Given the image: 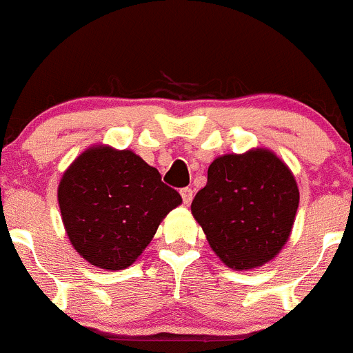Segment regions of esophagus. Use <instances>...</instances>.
I'll list each match as a JSON object with an SVG mask.
<instances>
[{"mask_svg": "<svg viewBox=\"0 0 353 353\" xmlns=\"http://www.w3.org/2000/svg\"><path fill=\"white\" fill-rule=\"evenodd\" d=\"M180 195L181 199H183V204H190L192 197H194V190H192L190 187H183L180 188Z\"/></svg>", "mask_w": 353, "mask_h": 353, "instance_id": "1", "label": "esophagus"}]
</instances>
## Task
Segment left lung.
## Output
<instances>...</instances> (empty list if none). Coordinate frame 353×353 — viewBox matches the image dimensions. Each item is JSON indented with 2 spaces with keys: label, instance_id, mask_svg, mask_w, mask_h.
Here are the masks:
<instances>
[{
  "label": "left lung",
  "instance_id": "8db88e82",
  "mask_svg": "<svg viewBox=\"0 0 353 353\" xmlns=\"http://www.w3.org/2000/svg\"><path fill=\"white\" fill-rule=\"evenodd\" d=\"M290 170L271 151L226 154L208 170L192 214L219 259L233 270H252L287 243L299 208Z\"/></svg>",
  "mask_w": 353,
  "mask_h": 353
}]
</instances>
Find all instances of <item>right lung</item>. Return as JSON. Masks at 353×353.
Segmentation results:
<instances>
[{
  "label": "right lung",
  "mask_w": 353,
  "mask_h": 353,
  "mask_svg": "<svg viewBox=\"0 0 353 353\" xmlns=\"http://www.w3.org/2000/svg\"><path fill=\"white\" fill-rule=\"evenodd\" d=\"M58 202L77 252L92 266L117 271L141 256L181 197L137 154L99 145L66 170Z\"/></svg>",
  "instance_id": "obj_1"
}]
</instances>
